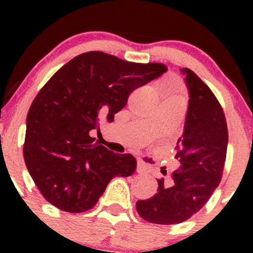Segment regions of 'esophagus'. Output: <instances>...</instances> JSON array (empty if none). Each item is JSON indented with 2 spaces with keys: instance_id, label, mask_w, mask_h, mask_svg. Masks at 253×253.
<instances>
[{
  "instance_id": "34e87169",
  "label": "esophagus",
  "mask_w": 253,
  "mask_h": 253,
  "mask_svg": "<svg viewBox=\"0 0 253 253\" xmlns=\"http://www.w3.org/2000/svg\"><path fill=\"white\" fill-rule=\"evenodd\" d=\"M147 171L148 168L145 167L142 162H138V164H137V172H138V174H145Z\"/></svg>"
}]
</instances>
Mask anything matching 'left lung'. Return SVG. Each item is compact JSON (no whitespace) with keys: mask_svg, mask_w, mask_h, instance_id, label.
Masks as SVG:
<instances>
[{"mask_svg":"<svg viewBox=\"0 0 253 253\" xmlns=\"http://www.w3.org/2000/svg\"><path fill=\"white\" fill-rule=\"evenodd\" d=\"M180 71L190 99L183 133L176 143L178 168L168 183L158 180L153 197L136 203L144 220L163 225L182 223L203 208L220 182L228 148L225 115L215 95L195 72Z\"/></svg>","mask_w":253,"mask_h":253,"instance_id":"1","label":"left lung"}]
</instances>
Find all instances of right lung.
<instances>
[{"instance_id": "obj_1", "label": "right lung", "mask_w": 253, "mask_h": 253, "mask_svg": "<svg viewBox=\"0 0 253 253\" xmlns=\"http://www.w3.org/2000/svg\"><path fill=\"white\" fill-rule=\"evenodd\" d=\"M167 71L163 63L90 51L50 78L28 112L23 147L28 171L47 202L70 213L85 211L112 178L136 171L133 155L111 152L94 133L103 117L114 121L134 89Z\"/></svg>"}]
</instances>
